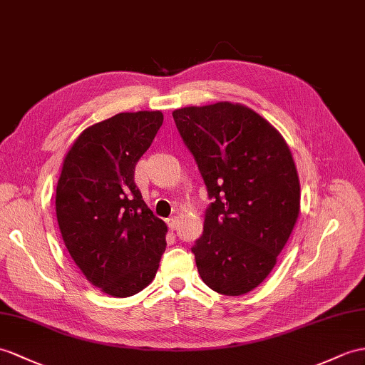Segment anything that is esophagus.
Returning a JSON list of instances; mask_svg holds the SVG:
<instances>
[{
  "label": "esophagus",
  "instance_id": "obj_1",
  "mask_svg": "<svg viewBox=\"0 0 365 365\" xmlns=\"http://www.w3.org/2000/svg\"><path fill=\"white\" fill-rule=\"evenodd\" d=\"M167 225H168V227H170L172 230H175V229L178 227V218H175V217L168 218V220H167Z\"/></svg>",
  "mask_w": 365,
  "mask_h": 365
}]
</instances>
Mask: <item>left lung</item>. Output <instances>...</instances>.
Wrapping results in <instances>:
<instances>
[{
    "label": "left lung",
    "instance_id": "1",
    "mask_svg": "<svg viewBox=\"0 0 365 365\" xmlns=\"http://www.w3.org/2000/svg\"><path fill=\"white\" fill-rule=\"evenodd\" d=\"M172 114L212 200L192 247L198 272L220 294H246L268 277L299 217L300 182L289 147L240 103Z\"/></svg>",
    "mask_w": 365,
    "mask_h": 365
}]
</instances>
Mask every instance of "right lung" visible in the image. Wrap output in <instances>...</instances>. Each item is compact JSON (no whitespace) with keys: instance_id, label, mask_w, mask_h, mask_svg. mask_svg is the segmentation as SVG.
Listing matches in <instances>:
<instances>
[{"instance_id":"obj_1","label":"right lung","mask_w":365,"mask_h":365,"mask_svg":"<svg viewBox=\"0 0 365 365\" xmlns=\"http://www.w3.org/2000/svg\"><path fill=\"white\" fill-rule=\"evenodd\" d=\"M161 111L119 113L88 127L65 156L56 195L61 237L86 280L128 297L155 279L167 226L135 182L136 164L161 128Z\"/></svg>"}]
</instances>
